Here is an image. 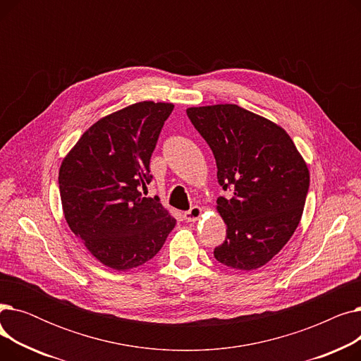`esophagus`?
<instances>
[{
    "label": "esophagus",
    "mask_w": 361,
    "mask_h": 361,
    "mask_svg": "<svg viewBox=\"0 0 361 361\" xmlns=\"http://www.w3.org/2000/svg\"><path fill=\"white\" fill-rule=\"evenodd\" d=\"M202 214H203V209H202L200 206H193L190 211L184 212V219L187 222H195V221H197L202 216Z\"/></svg>",
    "instance_id": "esophagus-1"
}]
</instances>
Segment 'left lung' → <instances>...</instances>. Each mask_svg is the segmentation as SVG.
Masks as SVG:
<instances>
[{
	"mask_svg": "<svg viewBox=\"0 0 361 361\" xmlns=\"http://www.w3.org/2000/svg\"><path fill=\"white\" fill-rule=\"evenodd\" d=\"M187 116L214 152L218 197L226 238L214 250L225 267L253 271L288 243L309 192V168L288 133L234 104L187 108Z\"/></svg>",
	"mask_w": 361,
	"mask_h": 361,
	"instance_id": "8db88e82",
	"label": "left lung"
}]
</instances>
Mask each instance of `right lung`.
Here are the masks:
<instances>
[{"instance_id":"add662e5","label":"right lung","mask_w":361,"mask_h":361,"mask_svg":"<svg viewBox=\"0 0 361 361\" xmlns=\"http://www.w3.org/2000/svg\"><path fill=\"white\" fill-rule=\"evenodd\" d=\"M174 105L143 101L89 127L59 174L64 218L90 255L116 271L154 257L176 226L159 197H143L149 164Z\"/></svg>"}]
</instances>
